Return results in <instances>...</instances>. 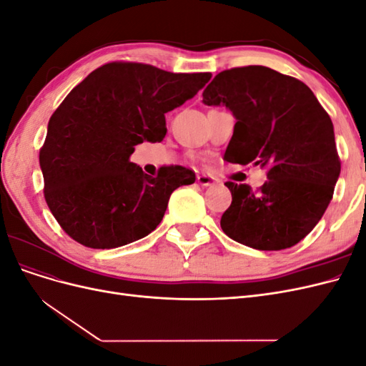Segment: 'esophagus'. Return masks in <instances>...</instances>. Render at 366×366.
I'll return each instance as SVG.
<instances>
[{"mask_svg": "<svg viewBox=\"0 0 366 366\" xmlns=\"http://www.w3.org/2000/svg\"><path fill=\"white\" fill-rule=\"evenodd\" d=\"M197 182L200 183L202 186H214L218 180L212 175H207V174H200L197 175Z\"/></svg>", "mask_w": 366, "mask_h": 366, "instance_id": "34e87169", "label": "esophagus"}]
</instances>
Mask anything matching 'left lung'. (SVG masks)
Returning <instances> with one entry per match:
<instances>
[{"label": "left lung", "instance_id": "left-lung-1", "mask_svg": "<svg viewBox=\"0 0 366 366\" xmlns=\"http://www.w3.org/2000/svg\"><path fill=\"white\" fill-rule=\"evenodd\" d=\"M203 102L224 105L237 119L224 159L267 168L258 192L226 182L232 203L221 229L258 250L297 244L322 218L340 174L330 116L304 82L262 65L218 73Z\"/></svg>", "mask_w": 366, "mask_h": 366}]
</instances>
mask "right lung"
<instances>
[{
    "label": "right lung",
    "mask_w": 366,
    "mask_h": 366,
    "mask_svg": "<svg viewBox=\"0 0 366 366\" xmlns=\"http://www.w3.org/2000/svg\"><path fill=\"white\" fill-rule=\"evenodd\" d=\"M210 77L109 62L73 88L51 114L39 151L44 197L65 234L85 247L114 249L160 224L171 194L192 184L195 172L164 166L151 177L129 157L143 140L162 142L164 114Z\"/></svg>",
    "instance_id": "1"
}]
</instances>
